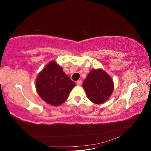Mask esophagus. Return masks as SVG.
<instances>
[{"mask_svg":"<svg viewBox=\"0 0 151 151\" xmlns=\"http://www.w3.org/2000/svg\"><path fill=\"white\" fill-rule=\"evenodd\" d=\"M81 83H82V81H77V83H76L77 85H78V86H81Z\"/></svg>","mask_w":151,"mask_h":151,"instance_id":"esophagus-1","label":"esophagus"}]
</instances>
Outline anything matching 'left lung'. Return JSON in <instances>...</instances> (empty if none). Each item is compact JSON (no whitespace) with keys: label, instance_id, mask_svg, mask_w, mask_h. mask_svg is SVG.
<instances>
[{"label":"left lung","instance_id":"1","mask_svg":"<svg viewBox=\"0 0 151 151\" xmlns=\"http://www.w3.org/2000/svg\"><path fill=\"white\" fill-rule=\"evenodd\" d=\"M83 86L88 99L97 104L106 101L114 89L112 78L101 68L91 70Z\"/></svg>","mask_w":151,"mask_h":151}]
</instances>
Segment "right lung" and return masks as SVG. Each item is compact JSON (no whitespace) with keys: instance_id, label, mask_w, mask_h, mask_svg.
Listing matches in <instances>:
<instances>
[{"instance_id":"obj_1","label":"right lung","mask_w":151,"mask_h":151,"mask_svg":"<svg viewBox=\"0 0 151 151\" xmlns=\"http://www.w3.org/2000/svg\"><path fill=\"white\" fill-rule=\"evenodd\" d=\"M76 84L56 61L49 62L38 74L36 89L44 101L53 106L64 103Z\"/></svg>"}]
</instances>
